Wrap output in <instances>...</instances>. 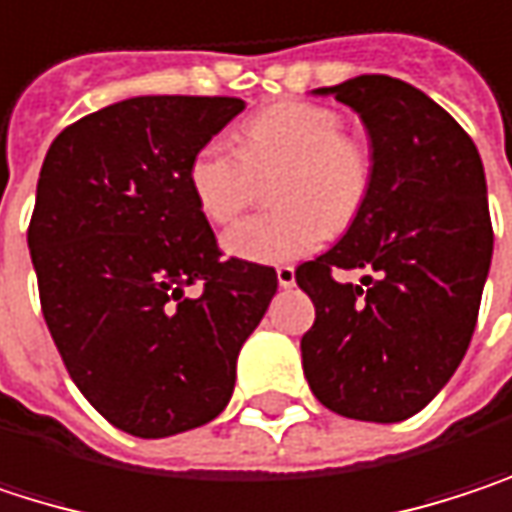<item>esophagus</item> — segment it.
Here are the masks:
<instances>
[{
    "mask_svg": "<svg viewBox=\"0 0 512 512\" xmlns=\"http://www.w3.org/2000/svg\"><path fill=\"white\" fill-rule=\"evenodd\" d=\"M277 283L283 288L294 286V268H291V265H280V268H277Z\"/></svg>",
    "mask_w": 512,
    "mask_h": 512,
    "instance_id": "34e87169",
    "label": "esophagus"
}]
</instances>
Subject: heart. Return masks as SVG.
Listing matches in <instances>:
<instances>
[{"label":"heart","mask_w":512,"mask_h":512,"mask_svg":"<svg viewBox=\"0 0 512 512\" xmlns=\"http://www.w3.org/2000/svg\"><path fill=\"white\" fill-rule=\"evenodd\" d=\"M286 167L277 182L280 212L247 218L229 229L224 247L250 262L309 256L333 229L359 215L371 188V153L345 135V120L321 102L291 99L253 114L238 150L203 144L188 164V188L209 224H232L256 191V176Z\"/></svg>","instance_id":"heart-1"}]
</instances>
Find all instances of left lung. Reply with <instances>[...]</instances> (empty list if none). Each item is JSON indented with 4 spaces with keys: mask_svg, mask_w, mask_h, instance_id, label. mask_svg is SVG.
Masks as SVG:
<instances>
[{
    "mask_svg": "<svg viewBox=\"0 0 512 512\" xmlns=\"http://www.w3.org/2000/svg\"><path fill=\"white\" fill-rule=\"evenodd\" d=\"M315 94L359 114L374 170L348 232L294 271L315 303L303 374L339 416L404 421L439 395L475 333L492 262L483 164L463 126L401 79L356 76ZM356 267L359 284L332 277Z\"/></svg>",
    "mask_w": 512,
    "mask_h": 512,
    "instance_id": "8db88e82",
    "label": "left lung"
}]
</instances>
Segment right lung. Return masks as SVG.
I'll use <instances>...</instances> for the list:
<instances>
[{"instance_id":"1","label":"right lung","mask_w":512,"mask_h":512,"mask_svg":"<svg viewBox=\"0 0 512 512\" xmlns=\"http://www.w3.org/2000/svg\"><path fill=\"white\" fill-rule=\"evenodd\" d=\"M244 111L235 96H132L49 147L29 250L73 383L123 433L164 439L224 413L277 271L221 259L188 164Z\"/></svg>"}]
</instances>
